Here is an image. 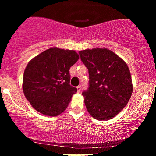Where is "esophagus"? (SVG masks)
I'll return each instance as SVG.
<instances>
[{
    "label": "esophagus",
    "instance_id": "obj_1",
    "mask_svg": "<svg viewBox=\"0 0 156 156\" xmlns=\"http://www.w3.org/2000/svg\"><path fill=\"white\" fill-rule=\"evenodd\" d=\"M77 90H78V93H79V92H80V91H81V87L80 86H78L77 87Z\"/></svg>",
    "mask_w": 156,
    "mask_h": 156
}]
</instances>
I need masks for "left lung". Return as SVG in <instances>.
<instances>
[{"mask_svg":"<svg viewBox=\"0 0 156 156\" xmlns=\"http://www.w3.org/2000/svg\"><path fill=\"white\" fill-rule=\"evenodd\" d=\"M78 53L89 71V88L82 93L87 109L96 120L112 119L128 103L133 91L128 66L106 48Z\"/></svg>","mask_w":156,"mask_h":156,"instance_id":"left-lung-1","label":"left lung"}]
</instances>
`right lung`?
I'll return each mask as SVG.
<instances>
[{"label":"right lung","mask_w":156,"mask_h":156,"mask_svg":"<svg viewBox=\"0 0 156 156\" xmlns=\"http://www.w3.org/2000/svg\"><path fill=\"white\" fill-rule=\"evenodd\" d=\"M78 59L73 50L52 47L29 62L23 75V89L37 112L56 116L66 109L77 92L69 84V69Z\"/></svg>","instance_id":"add662e5"}]
</instances>
